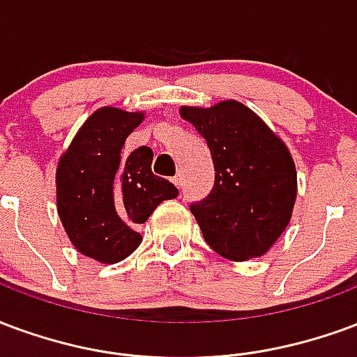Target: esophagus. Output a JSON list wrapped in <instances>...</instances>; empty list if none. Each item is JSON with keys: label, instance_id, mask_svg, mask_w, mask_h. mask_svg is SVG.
<instances>
[{"label": "esophagus", "instance_id": "1", "mask_svg": "<svg viewBox=\"0 0 357 357\" xmlns=\"http://www.w3.org/2000/svg\"><path fill=\"white\" fill-rule=\"evenodd\" d=\"M173 182H175L176 188H182V182H184V175H182L181 171H178V173H176V175L173 176Z\"/></svg>", "mask_w": 357, "mask_h": 357}]
</instances>
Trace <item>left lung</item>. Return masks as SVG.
<instances>
[{"label":"left lung","mask_w":357,"mask_h":357,"mask_svg":"<svg viewBox=\"0 0 357 357\" xmlns=\"http://www.w3.org/2000/svg\"><path fill=\"white\" fill-rule=\"evenodd\" d=\"M178 112L204 137L215 165L211 194L190 205L205 241L228 261L266 255L295 207L296 169L287 144L238 100Z\"/></svg>","instance_id":"left-lung-1"}]
</instances>
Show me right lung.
Wrapping results in <instances>:
<instances>
[{
	"mask_svg": "<svg viewBox=\"0 0 357 357\" xmlns=\"http://www.w3.org/2000/svg\"><path fill=\"white\" fill-rule=\"evenodd\" d=\"M144 112L102 106L75 132L56 165V211L72 245L102 264L123 261L140 245L137 226L178 190L152 173L153 152L123 153Z\"/></svg>",
	"mask_w": 357,
	"mask_h": 357,
	"instance_id": "add662e5",
	"label": "right lung"
}]
</instances>
